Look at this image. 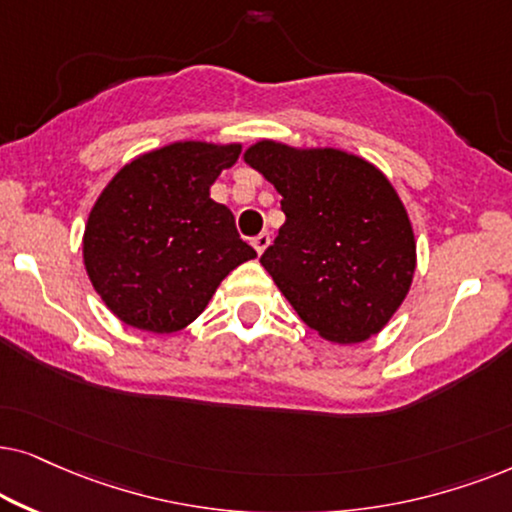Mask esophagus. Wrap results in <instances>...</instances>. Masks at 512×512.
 <instances>
[{"label": "esophagus", "instance_id": "34e87169", "mask_svg": "<svg viewBox=\"0 0 512 512\" xmlns=\"http://www.w3.org/2000/svg\"><path fill=\"white\" fill-rule=\"evenodd\" d=\"M269 243H271V236L267 234V231H264V234H260V236L252 238V248L257 250V255H262V252L269 248Z\"/></svg>", "mask_w": 512, "mask_h": 512}]
</instances>
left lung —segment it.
<instances>
[{"mask_svg":"<svg viewBox=\"0 0 512 512\" xmlns=\"http://www.w3.org/2000/svg\"><path fill=\"white\" fill-rule=\"evenodd\" d=\"M243 161L283 196V227L260 257L278 290L327 342L381 332L417 269L412 222L388 177L335 147L260 140Z\"/></svg>","mask_w":512,"mask_h":512,"instance_id":"left-lung-1","label":"left lung"}]
</instances>
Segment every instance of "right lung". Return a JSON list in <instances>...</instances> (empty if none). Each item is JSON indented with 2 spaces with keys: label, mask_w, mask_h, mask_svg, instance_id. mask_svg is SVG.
<instances>
[{
  "label": "right lung",
  "mask_w": 512,
  "mask_h": 512,
  "mask_svg": "<svg viewBox=\"0 0 512 512\" xmlns=\"http://www.w3.org/2000/svg\"><path fill=\"white\" fill-rule=\"evenodd\" d=\"M241 145L173 142L140 154L109 180L84 231V267L121 323L156 335L201 316L217 285L257 257L210 185Z\"/></svg>",
  "instance_id": "right-lung-1"
}]
</instances>
